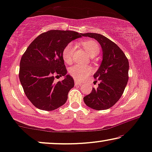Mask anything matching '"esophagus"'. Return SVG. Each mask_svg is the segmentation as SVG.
Listing matches in <instances>:
<instances>
[{
	"label": "esophagus",
	"mask_w": 152,
	"mask_h": 152,
	"mask_svg": "<svg viewBox=\"0 0 152 152\" xmlns=\"http://www.w3.org/2000/svg\"><path fill=\"white\" fill-rule=\"evenodd\" d=\"M75 85H80L81 84V82H79L78 80H75Z\"/></svg>",
	"instance_id": "obj_1"
}]
</instances>
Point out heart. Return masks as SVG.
I'll use <instances>...</instances> for the list:
<instances>
[{
    "label": "heart",
    "mask_w": 152,
    "mask_h": 152,
    "mask_svg": "<svg viewBox=\"0 0 152 152\" xmlns=\"http://www.w3.org/2000/svg\"><path fill=\"white\" fill-rule=\"evenodd\" d=\"M83 46L84 47L87 53L91 57H95L99 53V47L96 41L93 40H87L82 42ZM75 50V45L73 43H70L64 48L62 52V57L64 61L67 64L72 63L73 59V53ZM92 72V68L89 66L84 65H75L70 68L69 73L75 79L78 80H82L86 78L88 75Z\"/></svg>",
    "instance_id": "b5f03b06"
}]
</instances>
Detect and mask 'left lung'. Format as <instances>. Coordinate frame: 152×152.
I'll return each instance as SVG.
<instances>
[{"mask_svg": "<svg viewBox=\"0 0 152 152\" xmlns=\"http://www.w3.org/2000/svg\"><path fill=\"white\" fill-rule=\"evenodd\" d=\"M96 40L102 50V60L94 77L100 80L97 88L84 97L86 106L95 110H105L121 97L127 84L129 61L121 49L107 37L97 33H85Z\"/></svg>", "mask_w": 152, "mask_h": 152, "instance_id": "left-lung-1", "label": "left lung"}]
</instances>
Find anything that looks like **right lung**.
<instances>
[{
    "mask_svg": "<svg viewBox=\"0 0 152 152\" xmlns=\"http://www.w3.org/2000/svg\"><path fill=\"white\" fill-rule=\"evenodd\" d=\"M83 36L73 31L49 30L29 45L20 62L19 80L25 94L32 104L43 111H53L68 99L74 80L67 75L62 52L65 46ZM64 79L57 84L54 75Z\"/></svg>",
    "mask_w": 152,
    "mask_h": 152,
    "instance_id": "1",
    "label": "right lung"
}]
</instances>
